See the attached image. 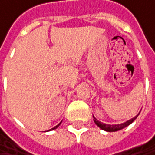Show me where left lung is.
<instances>
[{"instance_id":"obj_1","label":"left lung","mask_w":155,"mask_h":155,"mask_svg":"<svg viewBox=\"0 0 155 155\" xmlns=\"http://www.w3.org/2000/svg\"><path fill=\"white\" fill-rule=\"evenodd\" d=\"M139 114H140V113H139ZM139 114H138L136 116H134V118H132V119L126 121L125 123L120 124H104V123L98 121L94 116V122L95 123V124H96L99 128H101V129L104 130V131H106V132H116V131L122 130V129L127 127L128 125H130V124L137 118V116L139 115Z\"/></svg>"}]
</instances>
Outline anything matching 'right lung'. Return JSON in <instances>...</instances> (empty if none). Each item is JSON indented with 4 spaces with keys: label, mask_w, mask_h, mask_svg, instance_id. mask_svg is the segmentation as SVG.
Here are the masks:
<instances>
[{
    "label": "right lung",
    "mask_w": 155,
    "mask_h": 155,
    "mask_svg": "<svg viewBox=\"0 0 155 155\" xmlns=\"http://www.w3.org/2000/svg\"><path fill=\"white\" fill-rule=\"evenodd\" d=\"M61 124V123H60V124H57V125H56V126H54V127H53V128H51V129H50V130H49V131H52V130H55V129H56V128H58V127H59V125H60V124ZM47 132H48V131H47Z\"/></svg>",
    "instance_id": "right-lung-1"
}]
</instances>
